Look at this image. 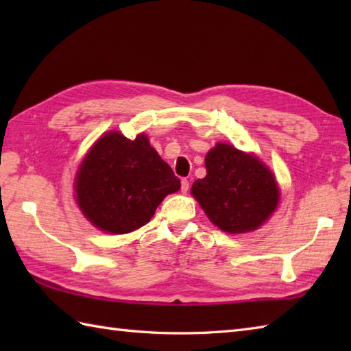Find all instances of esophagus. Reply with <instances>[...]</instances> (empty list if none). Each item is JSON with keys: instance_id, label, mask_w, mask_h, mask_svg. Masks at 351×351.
I'll return each mask as SVG.
<instances>
[{"instance_id": "esophagus-1", "label": "esophagus", "mask_w": 351, "mask_h": 351, "mask_svg": "<svg viewBox=\"0 0 351 351\" xmlns=\"http://www.w3.org/2000/svg\"><path fill=\"white\" fill-rule=\"evenodd\" d=\"M189 189H190V182H189L187 180H182V181H181V191H182V193H187Z\"/></svg>"}]
</instances>
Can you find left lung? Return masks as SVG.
Returning a JSON list of instances; mask_svg holds the SVG:
<instances>
[{
  "mask_svg": "<svg viewBox=\"0 0 351 351\" xmlns=\"http://www.w3.org/2000/svg\"><path fill=\"white\" fill-rule=\"evenodd\" d=\"M206 176L191 195L215 226L228 234L258 229L279 204L274 175L255 155L217 143L205 156Z\"/></svg>",
  "mask_w": 351,
  "mask_h": 351,
  "instance_id": "8db88e82",
  "label": "left lung"
}]
</instances>
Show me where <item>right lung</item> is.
Masks as SVG:
<instances>
[{
    "label": "right lung",
    "instance_id": "obj_1",
    "mask_svg": "<svg viewBox=\"0 0 351 351\" xmlns=\"http://www.w3.org/2000/svg\"><path fill=\"white\" fill-rule=\"evenodd\" d=\"M181 189L145 134L130 140L111 131L90 147L75 178L77 204L93 226L128 234L152 219L170 193Z\"/></svg>",
    "mask_w": 351,
    "mask_h": 351
}]
</instances>
